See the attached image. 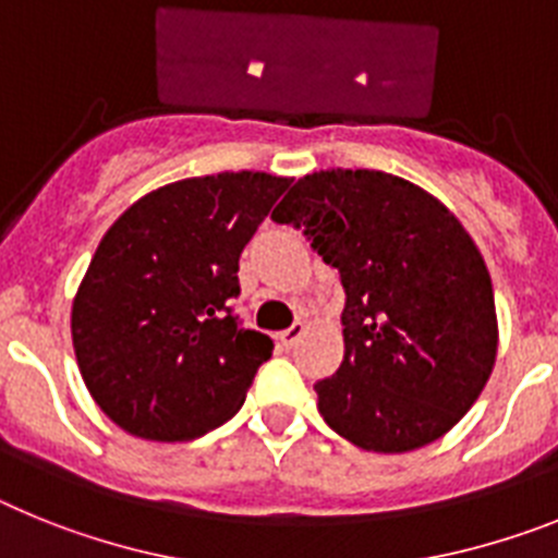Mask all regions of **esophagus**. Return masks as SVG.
<instances>
[{
	"label": "esophagus",
	"mask_w": 558,
	"mask_h": 558,
	"mask_svg": "<svg viewBox=\"0 0 558 558\" xmlns=\"http://www.w3.org/2000/svg\"><path fill=\"white\" fill-rule=\"evenodd\" d=\"M303 333H306V326H303V323H294V326H289L286 331L278 333L280 348H286V351H289L292 345H298V339L303 337Z\"/></svg>",
	"instance_id": "34e87169"
}]
</instances>
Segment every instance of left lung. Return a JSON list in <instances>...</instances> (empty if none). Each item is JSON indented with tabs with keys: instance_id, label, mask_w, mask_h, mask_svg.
<instances>
[{
	"instance_id": "8db88e82",
	"label": "left lung",
	"mask_w": 558,
	"mask_h": 558,
	"mask_svg": "<svg viewBox=\"0 0 558 558\" xmlns=\"http://www.w3.org/2000/svg\"><path fill=\"white\" fill-rule=\"evenodd\" d=\"M303 227L345 286V356L317 381V410L365 452L426 447L483 393L497 308L481 250L424 187L385 171L306 173L272 213Z\"/></svg>"
}]
</instances>
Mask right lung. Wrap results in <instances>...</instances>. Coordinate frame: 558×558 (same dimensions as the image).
Wrapping results in <instances>:
<instances>
[{
  "label": "right lung",
  "mask_w": 558,
  "mask_h": 558,
  "mask_svg": "<svg viewBox=\"0 0 558 558\" xmlns=\"http://www.w3.org/2000/svg\"><path fill=\"white\" fill-rule=\"evenodd\" d=\"M289 177L225 171L145 193L106 230L72 300L95 404L145 440H193L239 413L272 339L239 326V258Z\"/></svg>",
  "instance_id": "right-lung-1"
}]
</instances>
